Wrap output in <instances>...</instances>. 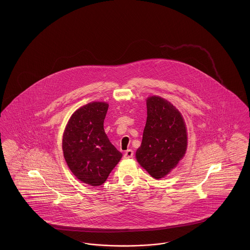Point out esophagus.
<instances>
[{"instance_id": "esophagus-1", "label": "esophagus", "mask_w": 250, "mask_h": 250, "mask_svg": "<svg viewBox=\"0 0 250 250\" xmlns=\"http://www.w3.org/2000/svg\"><path fill=\"white\" fill-rule=\"evenodd\" d=\"M133 155H134V152H133L132 150H127V151L125 152L124 157H125V158H132Z\"/></svg>"}]
</instances>
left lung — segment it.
<instances>
[{"mask_svg": "<svg viewBox=\"0 0 250 250\" xmlns=\"http://www.w3.org/2000/svg\"><path fill=\"white\" fill-rule=\"evenodd\" d=\"M146 105L147 120L136 158L158 180L167 175L186 155L188 132L181 112L166 99L152 95Z\"/></svg>", "mask_w": 250, "mask_h": 250, "instance_id": "obj_1", "label": "left lung"}]
</instances>
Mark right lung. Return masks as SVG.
I'll list each match as a JSON object with an SVG mask.
<instances>
[{
    "mask_svg": "<svg viewBox=\"0 0 250 250\" xmlns=\"http://www.w3.org/2000/svg\"><path fill=\"white\" fill-rule=\"evenodd\" d=\"M107 107L106 102H91L78 108L62 136V152L69 169L92 187L104 184L123 156L104 130Z\"/></svg>",
    "mask_w": 250,
    "mask_h": 250,
    "instance_id": "right-lung-1",
    "label": "right lung"
}]
</instances>
